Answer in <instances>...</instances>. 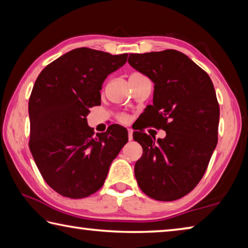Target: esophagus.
I'll return each instance as SVG.
<instances>
[{
  "mask_svg": "<svg viewBox=\"0 0 248 248\" xmlns=\"http://www.w3.org/2000/svg\"><path fill=\"white\" fill-rule=\"evenodd\" d=\"M132 133H133V130L132 129H128V138H129L130 141L132 140Z\"/></svg>",
  "mask_w": 248,
  "mask_h": 248,
  "instance_id": "1",
  "label": "esophagus"
}]
</instances>
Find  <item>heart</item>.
Wrapping results in <instances>:
<instances>
[{
    "instance_id": "b5f03b06",
    "label": "heart",
    "mask_w": 248,
    "mask_h": 248,
    "mask_svg": "<svg viewBox=\"0 0 248 248\" xmlns=\"http://www.w3.org/2000/svg\"><path fill=\"white\" fill-rule=\"evenodd\" d=\"M120 120L124 121H124H127V117H125V116H121V117H120Z\"/></svg>"
}]
</instances>
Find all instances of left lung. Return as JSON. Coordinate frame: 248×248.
Wrapping results in <instances>:
<instances>
[{
	"label": "left lung",
	"instance_id": "left-lung-1",
	"mask_svg": "<svg viewBox=\"0 0 248 248\" xmlns=\"http://www.w3.org/2000/svg\"><path fill=\"white\" fill-rule=\"evenodd\" d=\"M129 64L154 83L146 117L164 139L134 131L143 153L134 165L141 190L150 198L173 201L202 178L217 143L220 108L211 78L177 50L130 53Z\"/></svg>",
	"mask_w": 248,
	"mask_h": 248
}]
</instances>
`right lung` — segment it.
<instances>
[{
    "mask_svg": "<svg viewBox=\"0 0 248 248\" xmlns=\"http://www.w3.org/2000/svg\"><path fill=\"white\" fill-rule=\"evenodd\" d=\"M127 58L128 53L78 48L37 78L28 104L29 149L46 183L58 194L79 199L97 191L128 142V131L121 125L95 134L86 119L89 108L100 104L104 81Z\"/></svg>",
    "mask_w": 248,
    "mask_h": 248,
    "instance_id": "1",
    "label": "right lung"
}]
</instances>
